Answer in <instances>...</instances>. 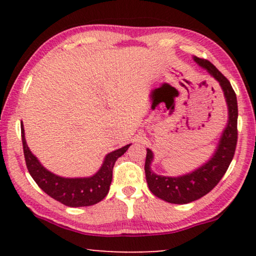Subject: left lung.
<instances>
[{"label":"left lung","mask_w":256,"mask_h":256,"mask_svg":"<svg viewBox=\"0 0 256 256\" xmlns=\"http://www.w3.org/2000/svg\"><path fill=\"white\" fill-rule=\"evenodd\" d=\"M194 59L202 68L208 70L222 86L228 107V124L212 158L194 172L184 176L166 177L154 174L150 169L152 152L146 149L144 171L149 190L156 197L171 204H188L208 194L226 174L234 157L238 142V102L230 82L208 59L198 57H194Z\"/></svg>","instance_id":"1"}]
</instances>
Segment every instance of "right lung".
Returning a JSON list of instances; mask_svg holds the SVG:
<instances>
[{
    "instance_id": "1",
    "label": "right lung",
    "mask_w": 256,
    "mask_h": 256,
    "mask_svg": "<svg viewBox=\"0 0 256 256\" xmlns=\"http://www.w3.org/2000/svg\"><path fill=\"white\" fill-rule=\"evenodd\" d=\"M24 158L28 170L34 180L45 194L51 198L70 208L90 206L102 200L106 197L113 177V168L118 157L127 152L129 146L112 152L106 156L102 166L92 177L88 178H64L56 176L42 166L30 152L24 138L23 124L20 127Z\"/></svg>"
}]
</instances>
